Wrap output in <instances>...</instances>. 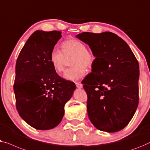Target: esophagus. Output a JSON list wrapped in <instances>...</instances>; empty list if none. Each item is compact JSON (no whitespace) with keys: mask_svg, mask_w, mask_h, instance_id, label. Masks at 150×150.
Here are the masks:
<instances>
[{"mask_svg":"<svg viewBox=\"0 0 150 150\" xmlns=\"http://www.w3.org/2000/svg\"><path fill=\"white\" fill-rule=\"evenodd\" d=\"M76 84V87L77 88H83V85L81 83H75Z\"/></svg>","mask_w":150,"mask_h":150,"instance_id":"34e87169","label":"esophagus"}]
</instances>
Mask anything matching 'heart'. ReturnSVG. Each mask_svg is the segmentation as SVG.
<instances>
[{
    "mask_svg": "<svg viewBox=\"0 0 150 150\" xmlns=\"http://www.w3.org/2000/svg\"><path fill=\"white\" fill-rule=\"evenodd\" d=\"M62 51L54 48L50 56V62L58 73L64 71L67 58L73 56L71 65L73 67L67 69L63 77L69 81H78L86 74V69L93 67L96 57L93 52L87 50L83 42L75 39H68L62 44Z\"/></svg>",
    "mask_w": 150,
    "mask_h": 150,
    "instance_id": "obj_1",
    "label": "heart"
}]
</instances>
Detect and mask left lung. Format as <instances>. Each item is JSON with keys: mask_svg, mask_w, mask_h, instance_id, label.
Masks as SVG:
<instances>
[{"mask_svg": "<svg viewBox=\"0 0 150 150\" xmlns=\"http://www.w3.org/2000/svg\"><path fill=\"white\" fill-rule=\"evenodd\" d=\"M96 57L92 73L81 83L88 96V115L98 130H121L139 104V66L129 46L111 32H84L76 36Z\"/></svg>", "mask_w": 150, "mask_h": 150, "instance_id": "left-lung-1", "label": "left lung"}]
</instances>
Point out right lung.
Wrapping results in <instances>:
<instances>
[{"mask_svg":"<svg viewBox=\"0 0 150 150\" xmlns=\"http://www.w3.org/2000/svg\"><path fill=\"white\" fill-rule=\"evenodd\" d=\"M61 33L35 31L16 61L13 90L17 110L27 124L37 130L52 129L60 123L64 105L76 88L73 82L57 74L50 60Z\"/></svg>","mask_w":150,"mask_h":150,"instance_id":"right-lung-1","label":"right lung"}]
</instances>
